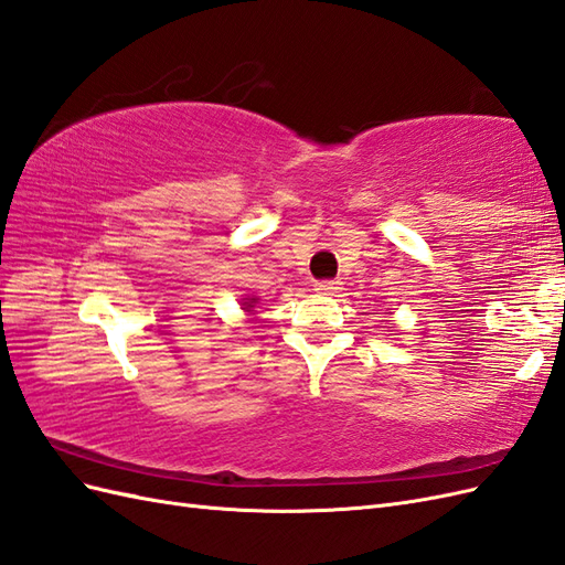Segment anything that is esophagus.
<instances>
[{
  "instance_id": "1",
  "label": "esophagus",
  "mask_w": 565,
  "mask_h": 565,
  "mask_svg": "<svg viewBox=\"0 0 565 565\" xmlns=\"http://www.w3.org/2000/svg\"><path fill=\"white\" fill-rule=\"evenodd\" d=\"M316 289L320 295H337L341 289V282L339 280H320V282H316Z\"/></svg>"
}]
</instances>
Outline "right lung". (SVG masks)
Listing matches in <instances>:
<instances>
[{"label": "right lung", "instance_id": "add662e5", "mask_svg": "<svg viewBox=\"0 0 565 565\" xmlns=\"http://www.w3.org/2000/svg\"><path fill=\"white\" fill-rule=\"evenodd\" d=\"M254 301H256V299H247V301H245V303H243V306H245V309H247V311H249V306H252V303H254Z\"/></svg>", "mask_w": 565, "mask_h": 565}]
</instances>
